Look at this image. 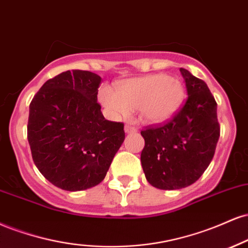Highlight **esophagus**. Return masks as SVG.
<instances>
[{
  "instance_id": "esophagus-1",
  "label": "esophagus",
  "mask_w": 248,
  "mask_h": 248,
  "mask_svg": "<svg viewBox=\"0 0 248 248\" xmlns=\"http://www.w3.org/2000/svg\"><path fill=\"white\" fill-rule=\"evenodd\" d=\"M138 129H137L136 126H133V125H130V124H126L125 125V132L126 133H133V132H137Z\"/></svg>"
}]
</instances>
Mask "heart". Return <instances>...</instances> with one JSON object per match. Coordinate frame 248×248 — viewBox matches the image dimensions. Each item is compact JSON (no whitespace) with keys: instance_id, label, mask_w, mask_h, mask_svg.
I'll return each instance as SVG.
<instances>
[{"instance_id":"b5f03b06","label":"heart","mask_w":248,"mask_h":248,"mask_svg":"<svg viewBox=\"0 0 248 248\" xmlns=\"http://www.w3.org/2000/svg\"><path fill=\"white\" fill-rule=\"evenodd\" d=\"M185 97L183 84L166 74L131 78L119 86L118 93L104 86L100 101L113 117H129L131 110L147 123H162L174 116Z\"/></svg>"}]
</instances>
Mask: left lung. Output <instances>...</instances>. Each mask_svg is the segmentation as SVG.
<instances>
[{
	"mask_svg": "<svg viewBox=\"0 0 248 248\" xmlns=\"http://www.w3.org/2000/svg\"><path fill=\"white\" fill-rule=\"evenodd\" d=\"M187 100L170 121L141 130V166L147 181L175 190L193 185L210 165L220 135L217 103L203 80L180 68Z\"/></svg>",
	"mask_w": 248,
	"mask_h": 248,
	"instance_id": "1",
	"label": "left lung"
}]
</instances>
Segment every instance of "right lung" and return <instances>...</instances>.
<instances>
[{
  "mask_svg": "<svg viewBox=\"0 0 248 248\" xmlns=\"http://www.w3.org/2000/svg\"><path fill=\"white\" fill-rule=\"evenodd\" d=\"M101 82L95 73L63 72L46 81L30 103L32 159L44 177L63 190H86L103 181L124 141V124L102 115Z\"/></svg>",
  "mask_w": 248,
  "mask_h": 248,
  "instance_id": "add662e5",
  "label": "right lung"
}]
</instances>
